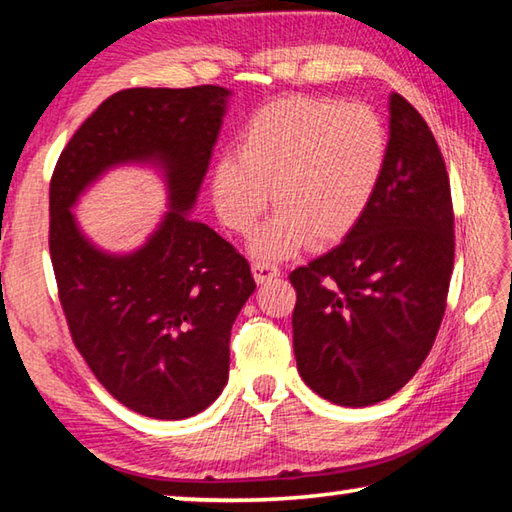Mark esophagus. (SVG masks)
<instances>
[{
  "mask_svg": "<svg viewBox=\"0 0 512 512\" xmlns=\"http://www.w3.org/2000/svg\"><path fill=\"white\" fill-rule=\"evenodd\" d=\"M280 275V268L275 264H268V262H253V277L257 284H266L271 282L273 277Z\"/></svg>",
  "mask_w": 512,
  "mask_h": 512,
  "instance_id": "1",
  "label": "esophagus"
}]
</instances>
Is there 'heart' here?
Instances as JSON below:
<instances>
[{"label": "heart", "mask_w": 512, "mask_h": 512, "mask_svg": "<svg viewBox=\"0 0 512 512\" xmlns=\"http://www.w3.org/2000/svg\"><path fill=\"white\" fill-rule=\"evenodd\" d=\"M388 158V131L370 106L327 97L275 99L246 121L237 158L212 171V201L230 230L246 235L271 201L277 214L253 253L282 259L302 246H329L359 223Z\"/></svg>", "instance_id": "1"}]
</instances>
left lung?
<instances>
[{
    "label": "left lung",
    "mask_w": 512,
    "mask_h": 512,
    "mask_svg": "<svg viewBox=\"0 0 512 512\" xmlns=\"http://www.w3.org/2000/svg\"><path fill=\"white\" fill-rule=\"evenodd\" d=\"M388 158L359 223L289 275L293 352L311 391L339 406L395 395L436 341L454 268L445 160L409 101L388 99Z\"/></svg>",
    "instance_id": "left-lung-1"
}]
</instances>
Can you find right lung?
Segmentation results:
<instances>
[{
  "label": "right lung",
  "mask_w": 512,
  "mask_h": 512,
  "mask_svg": "<svg viewBox=\"0 0 512 512\" xmlns=\"http://www.w3.org/2000/svg\"><path fill=\"white\" fill-rule=\"evenodd\" d=\"M230 90L112 94L60 153L49 187V253L74 345L103 388L155 420L205 411L230 370V329L253 296L250 266L194 210ZM158 170L170 210L131 254L99 249L71 207L110 168Z\"/></svg>",
  "instance_id": "obj_1"
}]
</instances>
